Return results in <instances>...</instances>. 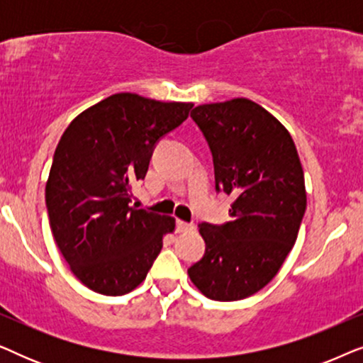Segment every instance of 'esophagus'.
<instances>
[{
	"mask_svg": "<svg viewBox=\"0 0 363 363\" xmlns=\"http://www.w3.org/2000/svg\"><path fill=\"white\" fill-rule=\"evenodd\" d=\"M193 230H195V225H193V223H186V221H182V220L177 221V231L178 233H186V231H193Z\"/></svg>",
	"mask_w": 363,
	"mask_h": 363,
	"instance_id": "34e87169",
	"label": "esophagus"
}]
</instances>
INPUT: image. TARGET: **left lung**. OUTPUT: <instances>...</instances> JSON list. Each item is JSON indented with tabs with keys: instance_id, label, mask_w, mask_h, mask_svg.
<instances>
[{
	"instance_id": "obj_1",
	"label": "left lung",
	"mask_w": 363,
	"mask_h": 363,
	"mask_svg": "<svg viewBox=\"0 0 363 363\" xmlns=\"http://www.w3.org/2000/svg\"><path fill=\"white\" fill-rule=\"evenodd\" d=\"M191 117L211 148L216 190L236 200L226 225H200L206 251L188 276L208 299H246L269 284L294 246L307 205L304 170L287 128L250 99L203 104Z\"/></svg>"
}]
</instances>
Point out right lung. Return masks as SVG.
<instances>
[{
    "label": "right lung",
    "instance_id": "obj_1",
    "mask_svg": "<svg viewBox=\"0 0 363 363\" xmlns=\"http://www.w3.org/2000/svg\"><path fill=\"white\" fill-rule=\"evenodd\" d=\"M191 102L121 92L79 113L57 143L46 182L56 245L84 286L123 296L140 286L175 231V218L130 206L155 143L186 121Z\"/></svg>",
    "mask_w": 363,
    "mask_h": 363
}]
</instances>
